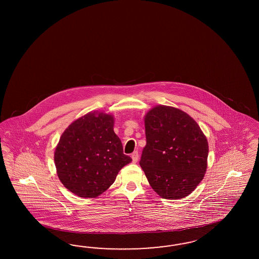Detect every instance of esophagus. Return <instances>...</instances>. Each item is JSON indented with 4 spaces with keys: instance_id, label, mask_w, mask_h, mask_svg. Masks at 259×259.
Returning <instances> with one entry per match:
<instances>
[{
    "instance_id": "1",
    "label": "esophagus",
    "mask_w": 259,
    "mask_h": 259,
    "mask_svg": "<svg viewBox=\"0 0 259 259\" xmlns=\"http://www.w3.org/2000/svg\"><path fill=\"white\" fill-rule=\"evenodd\" d=\"M131 157H132V160H133L134 163L138 162V160H139V153L137 151L134 152L133 154L131 155Z\"/></svg>"
}]
</instances>
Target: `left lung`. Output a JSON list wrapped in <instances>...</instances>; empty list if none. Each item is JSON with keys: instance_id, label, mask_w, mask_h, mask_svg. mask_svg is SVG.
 Returning a JSON list of instances; mask_svg holds the SVG:
<instances>
[{"instance_id": "obj_1", "label": "left lung", "mask_w": 259, "mask_h": 259, "mask_svg": "<svg viewBox=\"0 0 259 259\" xmlns=\"http://www.w3.org/2000/svg\"><path fill=\"white\" fill-rule=\"evenodd\" d=\"M146 145L140 165L151 187L167 199L189 196L203 180L208 141L185 112L157 105L145 115Z\"/></svg>"}]
</instances>
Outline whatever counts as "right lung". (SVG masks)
Masks as SVG:
<instances>
[{
	"label": "right lung",
	"instance_id": "add662e5",
	"mask_svg": "<svg viewBox=\"0 0 259 259\" xmlns=\"http://www.w3.org/2000/svg\"><path fill=\"white\" fill-rule=\"evenodd\" d=\"M64 187L80 197H96L114 183L132 158L123 154L114 132V118L95 111L76 119L63 132L54 154Z\"/></svg>",
	"mask_w": 259,
	"mask_h": 259
}]
</instances>
